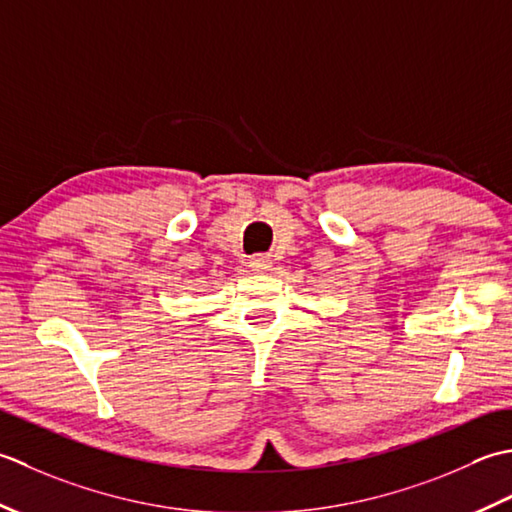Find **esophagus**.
<instances>
[{"label":"esophagus","instance_id":"1","mask_svg":"<svg viewBox=\"0 0 512 512\" xmlns=\"http://www.w3.org/2000/svg\"><path fill=\"white\" fill-rule=\"evenodd\" d=\"M269 256H265V254H256V256H252L249 258V267H252L254 271H265V269H269Z\"/></svg>","mask_w":512,"mask_h":512}]
</instances>
